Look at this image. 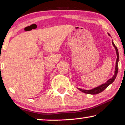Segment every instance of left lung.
I'll return each mask as SVG.
<instances>
[{"instance_id": "left-lung-1", "label": "left lung", "mask_w": 125, "mask_h": 125, "mask_svg": "<svg viewBox=\"0 0 125 125\" xmlns=\"http://www.w3.org/2000/svg\"><path fill=\"white\" fill-rule=\"evenodd\" d=\"M108 35L109 36H110V33H108ZM112 45L114 46V48L115 49V51H116V55H117V58H116V65H115V73L114 75H113V76L112 77L111 79L106 82L105 83H103L101 85L98 86V87H94V88L90 89V90H84V89H82L80 88H78V89H79L80 91L81 92H83L84 93L86 94H98L101 92H102L103 91H104L105 89L107 88V87L110 84H111L112 83L114 82V81H115V78H116L117 73H118V62H119V52H118V50L117 49V47H116V46L115 45L114 43V42H112Z\"/></svg>"}]
</instances>
